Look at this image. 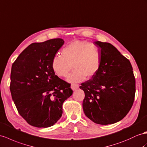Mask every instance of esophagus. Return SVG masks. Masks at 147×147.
<instances>
[{
  "label": "esophagus",
  "instance_id": "obj_1",
  "mask_svg": "<svg viewBox=\"0 0 147 147\" xmlns=\"http://www.w3.org/2000/svg\"><path fill=\"white\" fill-rule=\"evenodd\" d=\"M71 89H72L73 91H75V90H76L79 88V85L73 84H71Z\"/></svg>",
  "mask_w": 147,
  "mask_h": 147
}]
</instances>
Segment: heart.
I'll return each mask as SVG.
<instances>
[{
    "instance_id": "b5f03b06",
    "label": "heart",
    "mask_w": 147,
    "mask_h": 147,
    "mask_svg": "<svg viewBox=\"0 0 147 147\" xmlns=\"http://www.w3.org/2000/svg\"><path fill=\"white\" fill-rule=\"evenodd\" d=\"M101 64V52L96 45L86 41L74 40L63 48L61 56L55 55L51 67L59 77H66L74 68L67 81L71 83L80 82L92 78L99 71Z\"/></svg>"
}]
</instances>
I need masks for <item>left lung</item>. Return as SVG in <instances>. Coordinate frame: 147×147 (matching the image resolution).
I'll use <instances>...</instances> for the list:
<instances>
[{"label": "left lung", "mask_w": 147, "mask_h": 147, "mask_svg": "<svg viewBox=\"0 0 147 147\" xmlns=\"http://www.w3.org/2000/svg\"><path fill=\"white\" fill-rule=\"evenodd\" d=\"M101 52V64L92 79L80 87L85 94L82 108L93 122L108 125L121 120L132 106L135 80L130 61L112 45L94 42Z\"/></svg>", "instance_id": "left-lung-1"}]
</instances>
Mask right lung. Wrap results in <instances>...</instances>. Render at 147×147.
<instances>
[{"label":"right lung","instance_id":"right-lung-1","mask_svg":"<svg viewBox=\"0 0 147 147\" xmlns=\"http://www.w3.org/2000/svg\"><path fill=\"white\" fill-rule=\"evenodd\" d=\"M65 41L33 43L13 63L10 90L20 115L39 128L53 126L61 118L63 104L73 94L71 84L55 75L51 61Z\"/></svg>","mask_w":147,"mask_h":147}]
</instances>
